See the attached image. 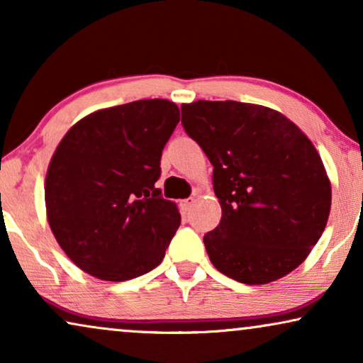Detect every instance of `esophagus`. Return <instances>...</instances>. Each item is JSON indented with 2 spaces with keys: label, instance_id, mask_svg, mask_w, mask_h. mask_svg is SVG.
I'll list each match as a JSON object with an SVG mask.
<instances>
[{
  "label": "esophagus",
  "instance_id": "1",
  "mask_svg": "<svg viewBox=\"0 0 363 363\" xmlns=\"http://www.w3.org/2000/svg\"><path fill=\"white\" fill-rule=\"evenodd\" d=\"M193 205H195V198H193V196L186 198V200H183V201L180 203V206H182L183 211H190Z\"/></svg>",
  "mask_w": 363,
  "mask_h": 363
}]
</instances>
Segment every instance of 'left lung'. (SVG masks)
I'll return each mask as SVG.
<instances>
[{"mask_svg": "<svg viewBox=\"0 0 363 363\" xmlns=\"http://www.w3.org/2000/svg\"><path fill=\"white\" fill-rule=\"evenodd\" d=\"M182 123L213 165L221 221L203 238L213 266L250 286L294 271L330 213V182L312 142L281 112L236 101L183 104Z\"/></svg>", "mask_w": 363, "mask_h": 363, "instance_id": "left-lung-1", "label": "left lung"}]
</instances>
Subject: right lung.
Listing matches in <instances>:
<instances>
[{
	"instance_id": "add662e5",
	"label": "right lung",
	"mask_w": 363,
	"mask_h": 363,
	"mask_svg": "<svg viewBox=\"0 0 363 363\" xmlns=\"http://www.w3.org/2000/svg\"><path fill=\"white\" fill-rule=\"evenodd\" d=\"M178 122L177 104L145 99L89 113L59 142L44 186L48 221L87 274L128 281L165 257L182 216L155 182Z\"/></svg>"
}]
</instances>
